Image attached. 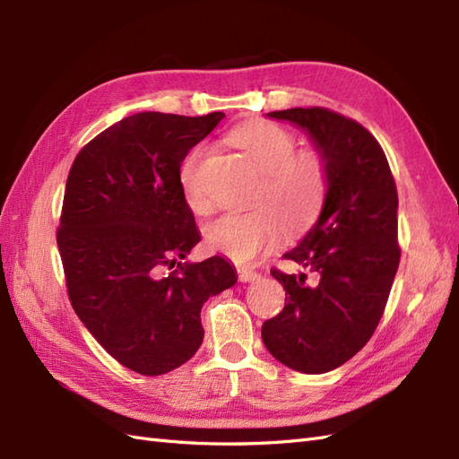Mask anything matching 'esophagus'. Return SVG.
Masks as SVG:
<instances>
[{"label": "esophagus", "mask_w": 459, "mask_h": 459, "mask_svg": "<svg viewBox=\"0 0 459 459\" xmlns=\"http://www.w3.org/2000/svg\"><path fill=\"white\" fill-rule=\"evenodd\" d=\"M237 274H238L240 281H250V280H255L258 276V272L252 270V268H247V266H238Z\"/></svg>", "instance_id": "34e87169"}]
</instances>
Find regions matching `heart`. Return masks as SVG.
<instances>
[{"label": "heart", "instance_id": "1", "mask_svg": "<svg viewBox=\"0 0 459 459\" xmlns=\"http://www.w3.org/2000/svg\"><path fill=\"white\" fill-rule=\"evenodd\" d=\"M227 140L262 171L256 199L264 203L212 221L204 229V242L212 252L247 264L278 245L284 237V224L291 235H299L317 221L329 187L327 163L314 150L296 152L294 135L268 120L240 124ZM207 153L204 145H197L179 169L185 201L199 214L212 209L201 183V168Z\"/></svg>", "mask_w": 459, "mask_h": 459}]
</instances>
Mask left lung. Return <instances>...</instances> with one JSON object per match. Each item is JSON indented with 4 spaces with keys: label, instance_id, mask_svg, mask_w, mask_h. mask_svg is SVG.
Returning a JSON list of instances; mask_svg holds the SVG:
<instances>
[{
    "label": "left lung",
    "instance_id": "obj_1",
    "mask_svg": "<svg viewBox=\"0 0 459 459\" xmlns=\"http://www.w3.org/2000/svg\"><path fill=\"white\" fill-rule=\"evenodd\" d=\"M304 128L327 163L329 187L317 222L286 260L317 274H284L286 306L264 321L262 341L272 357L299 373L319 375L357 355L375 333L401 262L398 195L375 135L333 110L270 112Z\"/></svg>",
    "mask_w": 459,
    "mask_h": 459
}]
</instances>
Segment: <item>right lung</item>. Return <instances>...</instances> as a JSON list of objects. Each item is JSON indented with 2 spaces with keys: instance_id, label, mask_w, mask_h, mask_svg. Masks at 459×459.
I'll return each mask as SVG.
<instances>
[{
  "instance_id": "1",
  "label": "right lung",
  "mask_w": 459,
  "mask_h": 459,
  "mask_svg": "<svg viewBox=\"0 0 459 459\" xmlns=\"http://www.w3.org/2000/svg\"><path fill=\"white\" fill-rule=\"evenodd\" d=\"M222 118L128 116L86 143L68 171L56 229L68 299L92 337L145 377L197 353L203 304L237 284L221 256L181 264L201 235L179 169Z\"/></svg>"
}]
</instances>
